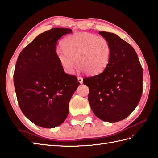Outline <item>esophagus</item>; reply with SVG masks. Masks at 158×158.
I'll return each instance as SVG.
<instances>
[{
  "mask_svg": "<svg viewBox=\"0 0 158 158\" xmlns=\"http://www.w3.org/2000/svg\"><path fill=\"white\" fill-rule=\"evenodd\" d=\"M78 81L80 84H82L83 82V78H81V77H78Z\"/></svg>",
  "mask_w": 158,
  "mask_h": 158,
  "instance_id": "1",
  "label": "esophagus"
}]
</instances>
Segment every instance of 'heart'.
<instances>
[{
  "mask_svg": "<svg viewBox=\"0 0 158 158\" xmlns=\"http://www.w3.org/2000/svg\"><path fill=\"white\" fill-rule=\"evenodd\" d=\"M61 47L64 51H57V58L69 74L74 72L77 65L87 74H99L104 71L110 61L111 52L109 42L93 34H72L62 41Z\"/></svg>",
  "mask_w": 158,
  "mask_h": 158,
  "instance_id": "b5f03b06",
  "label": "heart"
}]
</instances>
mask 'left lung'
Segmentation results:
<instances>
[{
    "label": "left lung",
    "mask_w": 158,
    "mask_h": 158,
    "mask_svg": "<svg viewBox=\"0 0 158 158\" xmlns=\"http://www.w3.org/2000/svg\"><path fill=\"white\" fill-rule=\"evenodd\" d=\"M111 47V58L100 74L86 77L84 85L89 89V101L100 120L116 122L134 111L143 92V68L134 48L118 35L99 31Z\"/></svg>",
    "instance_id": "1"
}]
</instances>
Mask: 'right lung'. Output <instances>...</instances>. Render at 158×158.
I'll return each mask as SVG.
<instances>
[{"label":"right lung","instance_id":"1","mask_svg":"<svg viewBox=\"0 0 158 158\" xmlns=\"http://www.w3.org/2000/svg\"><path fill=\"white\" fill-rule=\"evenodd\" d=\"M72 30L57 27L38 35L20 52L13 81L17 101L26 117L38 127L51 128L64 122L69 103L80 83L67 74L57 58V41Z\"/></svg>","mask_w":158,"mask_h":158}]
</instances>
